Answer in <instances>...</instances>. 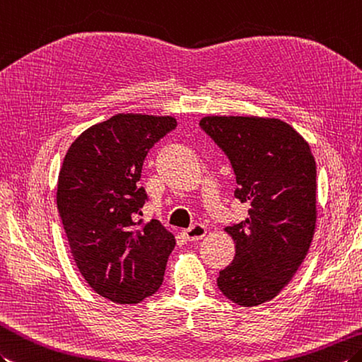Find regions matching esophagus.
Here are the masks:
<instances>
[{
    "mask_svg": "<svg viewBox=\"0 0 362 362\" xmlns=\"http://www.w3.org/2000/svg\"><path fill=\"white\" fill-rule=\"evenodd\" d=\"M205 234H206V226L204 223H194V225L191 226V228L183 230L182 236L187 239V240H189V242H194V240L204 239Z\"/></svg>",
    "mask_w": 362,
    "mask_h": 362,
    "instance_id": "obj_1",
    "label": "esophagus"
}]
</instances>
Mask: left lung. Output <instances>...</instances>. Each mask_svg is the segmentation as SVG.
<instances>
[{"label":"left lung","instance_id":"8db88e82","mask_svg":"<svg viewBox=\"0 0 362 362\" xmlns=\"http://www.w3.org/2000/svg\"><path fill=\"white\" fill-rule=\"evenodd\" d=\"M200 128L228 157L234 197L248 217L230 223L236 257L217 288L240 307L277 296L304 262L316 223V163L308 143L290 124L255 117H205Z\"/></svg>","mask_w":362,"mask_h":362}]
</instances>
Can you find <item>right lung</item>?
Returning <instances> with one entry per match:
<instances>
[{
    "label": "right lung",
    "instance_id": "obj_1",
    "mask_svg": "<svg viewBox=\"0 0 362 362\" xmlns=\"http://www.w3.org/2000/svg\"><path fill=\"white\" fill-rule=\"evenodd\" d=\"M175 128L173 117L114 115L83 132L63 160L57 206L71 253L90 288L117 304L153 296L175 247L158 221L136 222L148 200L143 162Z\"/></svg>",
    "mask_w": 362,
    "mask_h": 362
}]
</instances>
